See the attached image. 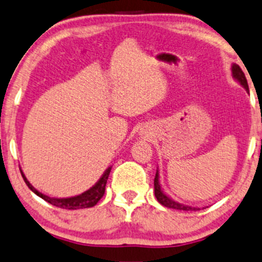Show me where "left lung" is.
Instances as JSON below:
<instances>
[{"label": "left lung", "mask_w": 262, "mask_h": 262, "mask_svg": "<svg viewBox=\"0 0 262 262\" xmlns=\"http://www.w3.org/2000/svg\"><path fill=\"white\" fill-rule=\"evenodd\" d=\"M232 74H233V76L235 79L239 81L242 85L245 87V90H249V87H248V81H247V77H245L243 70L241 69L239 66H237V64H233V67H232ZM159 173H156V177H154V192H156V196L158 199V202L160 203V204H163L164 206H166V208H170V209H176V210H185V211H192V210H199L196 208H190V206H186V205H182L180 204V203L177 202H173L172 199H170L169 196H166L165 194L163 193V190L160 188V185H159Z\"/></svg>", "instance_id": "obj_1"}]
</instances>
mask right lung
<instances>
[{
  "label": "right lung",
  "mask_w": 262,
  "mask_h": 262,
  "mask_svg": "<svg viewBox=\"0 0 262 262\" xmlns=\"http://www.w3.org/2000/svg\"><path fill=\"white\" fill-rule=\"evenodd\" d=\"M112 167L106 169V171L103 173V176L101 177V180L96 183L95 186L92 187L91 189L86 190L85 193L82 194L76 195V196H72V198H63V199H58V198H51V196H47L42 193L38 192L37 189H35L34 187L30 185V182L27 180V177L24 176V173L21 172L23 179H24L25 183L27 186L30 188L35 194H37L38 196H41L42 199L46 200L47 203L52 204L57 208H62V209H68V210H76V209H82V208H91V206H95L99 200L102 199V196L104 195L105 192V185H106V181H108L109 173H111Z\"/></svg>",
  "instance_id": "right-lung-1"
}]
</instances>
